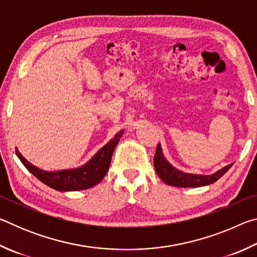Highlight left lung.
Instances as JSON below:
<instances>
[{"mask_svg": "<svg viewBox=\"0 0 257 257\" xmlns=\"http://www.w3.org/2000/svg\"><path fill=\"white\" fill-rule=\"evenodd\" d=\"M231 164L225 165L224 168L220 169L212 175H194V173H187L173 167L168 160L164 158L162 147L159 144L156 147L154 155V168L159 177L165 184L175 187H203L211 185L216 180H219L230 168Z\"/></svg>", "mask_w": 257, "mask_h": 257, "instance_id": "obj_1", "label": "left lung"}]
</instances>
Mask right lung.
<instances>
[{"label":"right lung","instance_id":"obj_1","mask_svg":"<svg viewBox=\"0 0 257 257\" xmlns=\"http://www.w3.org/2000/svg\"><path fill=\"white\" fill-rule=\"evenodd\" d=\"M123 133L124 130H120L106 145H104L101 150L97 151V153L88 162H86L79 168L68 169V170H42V169L35 167L29 161L26 160L18 149H16V154L29 172H32L38 180L51 187V188L59 191L84 190L99 184L105 177L108 167H110L113 151L118 145Z\"/></svg>","mask_w":257,"mask_h":257}]
</instances>
